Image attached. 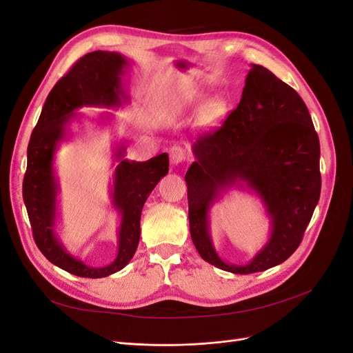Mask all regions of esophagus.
Returning <instances> with one entry per match:
<instances>
[{"mask_svg": "<svg viewBox=\"0 0 353 353\" xmlns=\"http://www.w3.org/2000/svg\"><path fill=\"white\" fill-rule=\"evenodd\" d=\"M169 156H170V162H172V165L183 163L184 160H185V157H187V156H185V152H184V148H181V147H178V145L170 148Z\"/></svg>", "mask_w": 353, "mask_h": 353, "instance_id": "esophagus-1", "label": "esophagus"}]
</instances>
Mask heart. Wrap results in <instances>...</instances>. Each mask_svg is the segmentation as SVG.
Returning <instances> with one entry per match:
<instances>
[{
	"label": "heart",
	"mask_w": 353,
	"mask_h": 353,
	"mask_svg": "<svg viewBox=\"0 0 353 353\" xmlns=\"http://www.w3.org/2000/svg\"><path fill=\"white\" fill-rule=\"evenodd\" d=\"M201 103H203V95L200 92L193 91V92L187 94L185 97L179 100V108L181 109L199 110V109H201ZM221 112H222V105L216 100L208 101L205 104V108H203V116H205L208 121H216L219 114H221Z\"/></svg>",
	"instance_id": "heart-1"
}]
</instances>
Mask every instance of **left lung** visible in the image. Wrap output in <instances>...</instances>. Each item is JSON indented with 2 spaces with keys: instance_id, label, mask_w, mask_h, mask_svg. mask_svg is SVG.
Returning a JSON list of instances; mask_svg holds the SVG:
<instances>
[{
  "instance_id": "8db88e82",
  "label": "left lung",
  "mask_w": 353,
  "mask_h": 353,
  "mask_svg": "<svg viewBox=\"0 0 353 353\" xmlns=\"http://www.w3.org/2000/svg\"><path fill=\"white\" fill-rule=\"evenodd\" d=\"M185 174L190 234L199 254L232 274L261 272L290 258L321 193L319 140L306 104L290 85L252 65L241 100L218 130L193 144ZM245 183L264 201L272 237L248 265L223 263L211 244L208 209L222 190Z\"/></svg>"
}]
</instances>
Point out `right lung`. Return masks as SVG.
<instances>
[{"instance_id":"add662e5","label":"right lung","mask_w":353,"mask_h":353,"mask_svg":"<svg viewBox=\"0 0 353 353\" xmlns=\"http://www.w3.org/2000/svg\"><path fill=\"white\" fill-rule=\"evenodd\" d=\"M128 60L113 51H92L81 57L50 91L28 145V166L23 178V200L32 234L41 253L59 268L85 279H101L121 271L132 259L140 241V219L144 203L160 178L169 170L166 153L147 162L123 159L125 147L116 152L112 203L119 210V249L116 259L103 268H92L73 258L56 234L57 190L54 153L66 135V125L82 105L119 108L126 94L122 74Z\"/></svg>"}]
</instances>
